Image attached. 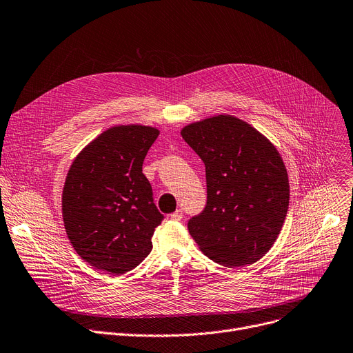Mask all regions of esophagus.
<instances>
[{
	"label": "esophagus",
	"instance_id": "obj_1",
	"mask_svg": "<svg viewBox=\"0 0 353 353\" xmlns=\"http://www.w3.org/2000/svg\"><path fill=\"white\" fill-rule=\"evenodd\" d=\"M170 219L174 221H180L183 219V211L181 210H176L173 214H170Z\"/></svg>",
	"mask_w": 353,
	"mask_h": 353
}]
</instances>
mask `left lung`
Segmentation results:
<instances>
[{"label":"left lung","mask_w":353,"mask_h":353,"mask_svg":"<svg viewBox=\"0 0 353 353\" xmlns=\"http://www.w3.org/2000/svg\"><path fill=\"white\" fill-rule=\"evenodd\" d=\"M181 136L205 166L207 204L189 232L211 260L234 268L270 251L290 204L285 164L270 140L231 114L187 125Z\"/></svg>","instance_id":"1"}]
</instances>
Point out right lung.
Here are the masks:
<instances>
[{"label":"right lung","instance_id":"1","mask_svg":"<svg viewBox=\"0 0 353 353\" xmlns=\"http://www.w3.org/2000/svg\"><path fill=\"white\" fill-rule=\"evenodd\" d=\"M159 129L113 126L82 149L70 164L62 192L68 239L92 267L125 274L152 251L163 214L142 173Z\"/></svg>","mask_w":353,"mask_h":353}]
</instances>
